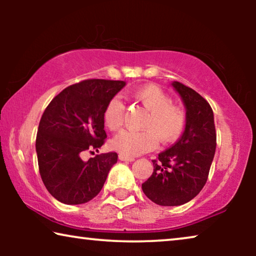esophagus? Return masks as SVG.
<instances>
[{"label": "esophagus", "instance_id": "esophagus-1", "mask_svg": "<svg viewBox=\"0 0 256 256\" xmlns=\"http://www.w3.org/2000/svg\"><path fill=\"white\" fill-rule=\"evenodd\" d=\"M118 160H124V162H132V160H134V157H129V156H126V155H122V154H120V155H118Z\"/></svg>", "mask_w": 256, "mask_h": 256}]
</instances>
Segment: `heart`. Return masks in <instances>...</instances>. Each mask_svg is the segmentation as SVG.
<instances>
[{"mask_svg":"<svg viewBox=\"0 0 256 256\" xmlns=\"http://www.w3.org/2000/svg\"><path fill=\"white\" fill-rule=\"evenodd\" d=\"M132 98L148 112L143 118V130H126L112 140V148L126 156H138L155 149L157 140L163 144L180 138L186 124V114L178 104H171L166 93L158 86L146 85L132 93ZM124 104L120 98L108 101L104 110V122L110 130H118L124 124Z\"/></svg>","mask_w":256,"mask_h":256,"instance_id":"obj_1","label":"heart"}]
</instances>
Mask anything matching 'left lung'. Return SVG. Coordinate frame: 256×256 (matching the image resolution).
Returning a JSON list of instances; mask_svg holds the SVG:
<instances>
[{
  "label": "left lung",
  "instance_id": "1",
  "mask_svg": "<svg viewBox=\"0 0 256 256\" xmlns=\"http://www.w3.org/2000/svg\"><path fill=\"white\" fill-rule=\"evenodd\" d=\"M186 110L183 135L152 160L154 172L142 190L160 206H178L194 199L208 180L216 152L214 116L210 104L194 90L174 82Z\"/></svg>",
  "mask_w": 256,
  "mask_h": 256
}]
</instances>
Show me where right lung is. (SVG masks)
<instances>
[{
  "label": "right lung",
  "instance_id": "add662e5",
  "mask_svg": "<svg viewBox=\"0 0 256 256\" xmlns=\"http://www.w3.org/2000/svg\"><path fill=\"white\" fill-rule=\"evenodd\" d=\"M124 85L121 80H84L62 90L42 115L36 138L38 168L45 188L60 202H90L118 162L116 152L88 160H82V155L87 150L98 152L104 143V107Z\"/></svg>",
  "mask_w": 256,
  "mask_h": 256
}]
</instances>
